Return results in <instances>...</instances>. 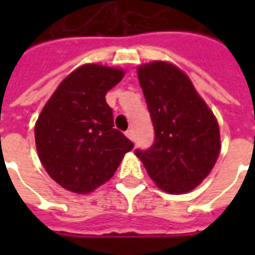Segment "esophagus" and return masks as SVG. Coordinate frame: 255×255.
Segmentation results:
<instances>
[{"label": "esophagus", "instance_id": "1", "mask_svg": "<svg viewBox=\"0 0 255 255\" xmlns=\"http://www.w3.org/2000/svg\"><path fill=\"white\" fill-rule=\"evenodd\" d=\"M126 136H127L128 139L133 140V138H135V135H133V129H127V131H126Z\"/></svg>", "mask_w": 255, "mask_h": 255}]
</instances>
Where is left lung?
Masks as SVG:
<instances>
[{"instance_id":"8db88e82","label":"left lung","mask_w":255,"mask_h":255,"mask_svg":"<svg viewBox=\"0 0 255 255\" xmlns=\"http://www.w3.org/2000/svg\"><path fill=\"white\" fill-rule=\"evenodd\" d=\"M138 78L154 127V143L135 154L164 191H191L217 161L219 123L187 75L173 64L140 65Z\"/></svg>"}]
</instances>
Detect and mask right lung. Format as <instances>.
Instances as JSON below:
<instances>
[{
    "instance_id": "1",
    "label": "right lung",
    "mask_w": 255,
    "mask_h": 255,
    "mask_svg": "<svg viewBox=\"0 0 255 255\" xmlns=\"http://www.w3.org/2000/svg\"><path fill=\"white\" fill-rule=\"evenodd\" d=\"M122 69L86 64L60 83L35 124L42 165L61 187L89 194L108 182L133 143L115 128L106 93Z\"/></svg>"
}]
</instances>
